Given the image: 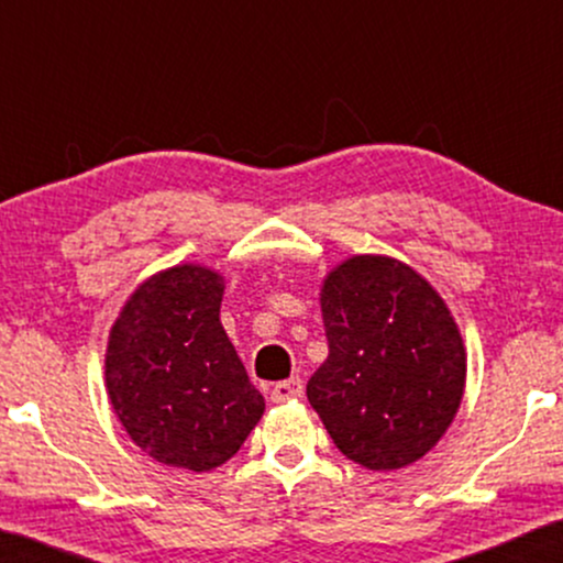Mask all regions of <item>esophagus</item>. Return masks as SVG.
Segmentation results:
<instances>
[{"mask_svg": "<svg viewBox=\"0 0 563 563\" xmlns=\"http://www.w3.org/2000/svg\"><path fill=\"white\" fill-rule=\"evenodd\" d=\"M302 379H297V376H291L287 382H279L276 387L272 389V402L282 405V402H289V399H299L302 397Z\"/></svg>", "mask_w": 563, "mask_h": 563, "instance_id": "esophagus-1", "label": "esophagus"}]
</instances>
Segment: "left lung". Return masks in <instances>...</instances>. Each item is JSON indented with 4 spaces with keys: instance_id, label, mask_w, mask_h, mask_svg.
I'll use <instances>...</instances> for the list:
<instances>
[{
    "instance_id": "left-lung-1",
    "label": "left lung",
    "mask_w": 563,
    "mask_h": 563,
    "mask_svg": "<svg viewBox=\"0 0 563 563\" xmlns=\"http://www.w3.org/2000/svg\"><path fill=\"white\" fill-rule=\"evenodd\" d=\"M328 358L307 399L345 459L391 472L441 441L466 387V349L426 276L389 256H351L322 279Z\"/></svg>"
}]
</instances>
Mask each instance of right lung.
I'll list each match as a JSON object with an SVG mask.
<instances>
[{"mask_svg": "<svg viewBox=\"0 0 563 563\" xmlns=\"http://www.w3.org/2000/svg\"><path fill=\"white\" fill-rule=\"evenodd\" d=\"M222 295L214 268H164L122 305L104 353L107 395L133 443L197 474L233 459L266 407L220 322Z\"/></svg>", "mask_w": 563, "mask_h": 563, "instance_id": "add662e5", "label": "right lung"}]
</instances>
